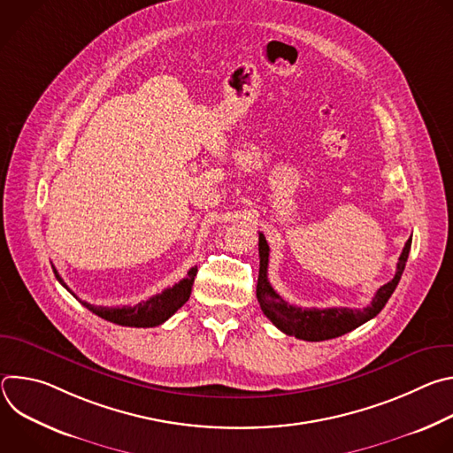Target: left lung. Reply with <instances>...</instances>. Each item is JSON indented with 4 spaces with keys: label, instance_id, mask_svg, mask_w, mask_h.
Returning a JSON list of instances; mask_svg holds the SVG:
<instances>
[{
    "label": "left lung",
    "instance_id": "8db88e82",
    "mask_svg": "<svg viewBox=\"0 0 453 453\" xmlns=\"http://www.w3.org/2000/svg\"><path fill=\"white\" fill-rule=\"evenodd\" d=\"M412 238L407 240L400 260L396 265V274L395 278L385 283L383 287L378 288L374 294L371 304H367L362 310H351V308H301L287 303L269 283L267 278V267H269V243L265 236L260 233V276H257V285H256V297L257 303H260L264 313L273 320V325L280 328L283 334L292 335L296 339L310 341V342H319V341H328L341 337L358 326H362L364 322L369 319L376 317L385 303L389 301L393 296L395 288L400 283V278L403 274L409 250H411Z\"/></svg>",
    "mask_w": 453,
    "mask_h": 453
}]
</instances>
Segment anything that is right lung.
<instances>
[{"instance_id":"obj_1","label":"right lung","mask_w":453,"mask_h":453,"mask_svg":"<svg viewBox=\"0 0 453 453\" xmlns=\"http://www.w3.org/2000/svg\"><path fill=\"white\" fill-rule=\"evenodd\" d=\"M53 273H55V278L58 280V283L64 288H66L68 292H72L68 288V285L62 281V278L58 276L55 267H53ZM196 276H197V267H191L184 280H180L173 287L165 288L161 294H156L150 299H147L143 303H138L134 306H114V308H109V306H95V304H89L86 301H81V303L88 310L96 313L98 317H102V319H105L109 322H114V325L131 326V328H152V326L163 325L166 319H170L189 299L193 280H196Z\"/></svg>"}]
</instances>
